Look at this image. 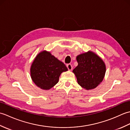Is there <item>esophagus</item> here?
<instances>
[{"mask_svg":"<svg viewBox=\"0 0 130 130\" xmlns=\"http://www.w3.org/2000/svg\"><path fill=\"white\" fill-rule=\"evenodd\" d=\"M67 67L68 69L69 70H71L73 69V67H72V65L71 64V63H68V64H67Z\"/></svg>","mask_w":130,"mask_h":130,"instance_id":"34e87169","label":"esophagus"}]
</instances>
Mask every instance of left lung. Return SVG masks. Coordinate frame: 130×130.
Here are the masks:
<instances>
[{"label":"left lung","mask_w":130,"mask_h":130,"mask_svg":"<svg viewBox=\"0 0 130 130\" xmlns=\"http://www.w3.org/2000/svg\"><path fill=\"white\" fill-rule=\"evenodd\" d=\"M78 65L73 70L78 83L87 90L94 89L103 80L106 65L101 58L89 51L77 56Z\"/></svg>","instance_id":"left-lung-1"}]
</instances>
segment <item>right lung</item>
Masks as SVG:
<instances>
[{
    "label": "right lung",
    "instance_id": "add662e5",
    "mask_svg": "<svg viewBox=\"0 0 130 130\" xmlns=\"http://www.w3.org/2000/svg\"><path fill=\"white\" fill-rule=\"evenodd\" d=\"M67 71L68 68L64 63L46 51L37 55L30 69L32 81L44 90H49L55 86L59 82L60 74Z\"/></svg>",
    "mask_w": 130,
    "mask_h": 130
}]
</instances>
